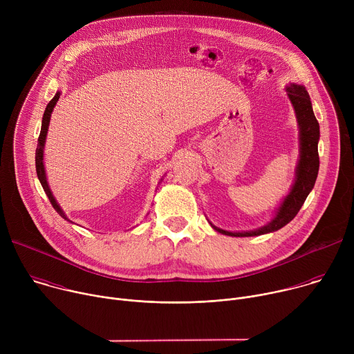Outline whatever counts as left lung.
Instances as JSON below:
<instances>
[{
    "mask_svg": "<svg viewBox=\"0 0 354 354\" xmlns=\"http://www.w3.org/2000/svg\"><path fill=\"white\" fill-rule=\"evenodd\" d=\"M287 96L294 108L297 124H298V142H299V158L295 168V179L291 185L288 194L283 198L277 207L273 218L263 227L250 231H225L214 224L210 225L230 236H258L269 232H274L287 225L299 212L301 206L310 192L314 189L318 171H319V156H318V141H319V123L314 115L313 104L306 86L298 84H290L286 86Z\"/></svg>",
    "mask_w": 354,
    "mask_h": 354,
    "instance_id": "8db88e82",
    "label": "left lung"
}]
</instances>
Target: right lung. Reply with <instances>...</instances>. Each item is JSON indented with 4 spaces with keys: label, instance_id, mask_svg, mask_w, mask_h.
<instances>
[{
    "label": "right lung",
    "instance_id": "obj_1",
    "mask_svg": "<svg viewBox=\"0 0 354 354\" xmlns=\"http://www.w3.org/2000/svg\"><path fill=\"white\" fill-rule=\"evenodd\" d=\"M60 91L56 92L55 97L50 100V102L47 104L46 106V111L43 113V119H41V129H40V136H39V140H37V148H36V157H35V161H36V174H37V178L44 189V193L47 194L50 203H52V206L55 207V210L67 221L73 223L70 218H67L66 213L63 212V209L59 206L57 200L55 198L52 190H50L48 187V183H47V178H46V171H44V161H43V153H44V144H46V137H47V131H48V123H50V118H52V113H53V109L56 106V104L59 102V97H60ZM162 180V179H161ZM161 183V182H160ZM158 183V185H160Z\"/></svg>",
    "mask_w": 354,
    "mask_h": 354
}]
</instances>
